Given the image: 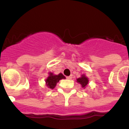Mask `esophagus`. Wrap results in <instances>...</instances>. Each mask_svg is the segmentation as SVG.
Listing matches in <instances>:
<instances>
[{
	"label": "esophagus",
	"instance_id": "obj_1",
	"mask_svg": "<svg viewBox=\"0 0 129 129\" xmlns=\"http://www.w3.org/2000/svg\"><path fill=\"white\" fill-rule=\"evenodd\" d=\"M67 79H72V76H68V77H67Z\"/></svg>",
	"mask_w": 129,
	"mask_h": 129
}]
</instances>
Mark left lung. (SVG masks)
Returning <instances> with one entry per match:
<instances>
[{
    "label": "left lung",
    "instance_id": "left-lung-1",
    "mask_svg": "<svg viewBox=\"0 0 129 129\" xmlns=\"http://www.w3.org/2000/svg\"><path fill=\"white\" fill-rule=\"evenodd\" d=\"M76 80H77L76 81L78 83H79L81 85V87L83 88L84 89L86 87V86L88 84V81H89L88 78L85 74H82L81 76L80 77L77 78Z\"/></svg>",
    "mask_w": 129,
    "mask_h": 129
}]
</instances>
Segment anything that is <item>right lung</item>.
I'll use <instances>...</instances> for the list:
<instances>
[{
	"mask_svg": "<svg viewBox=\"0 0 129 129\" xmlns=\"http://www.w3.org/2000/svg\"><path fill=\"white\" fill-rule=\"evenodd\" d=\"M48 74V77L46 79L45 82H46V86L51 89H53L56 86L57 83L61 79L66 78L61 73L59 74L58 75H55L53 73L49 72Z\"/></svg>",
	"mask_w": 129,
	"mask_h": 129,
	"instance_id": "right-lung-1",
	"label": "right lung"
}]
</instances>
